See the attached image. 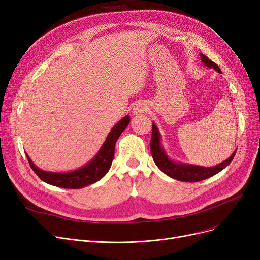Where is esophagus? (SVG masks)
<instances>
[{
	"mask_svg": "<svg viewBox=\"0 0 260 260\" xmlns=\"http://www.w3.org/2000/svg\"><path fill=\"white\" fill-rule=\"evenodd\" d=\"M146 109H147V105L144 102H139L134 106L133 113H134V115H140V114L144 113Z\"/></svg>",
	"mask_w": 260,
	"mask_h": 260,
	"instance_id": "1",
	"label": "esophagus"
}]
</instances>
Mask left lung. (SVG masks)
<instances>
[{
	"label": "left lung",
	"mask_w": 260,
	"mask_h": 260,
	"mask_svg": "<svg viewBox=\"0 0 260 260\" xmlns=\"http://www.w3.org/2000/svg\"><path fill=\"white\" fill-rule=\"evenodd\" d=\"M200 57L204 65L210 68H214V70L218 73H221L219 66H218L216 63H214L213 61H211L207 56L200 53ZM236 151L237 149H235V152L232 154L226 160L219 163L218 166H215L212 168L199 167V166L188 165V163H182V162H176L168 156L166 149L163 148L161 143V134L157 125L155 123H153V133H152V138H151V152H152L153 159L156 163V166L163 173L176 180L184 181V182H197V181L210 178V177L216 175L217 173H219L230 165L231 161L233 160L236 154Z\"/></svg>",
	"instance_id": "left-lung-1"
}]
</instances>
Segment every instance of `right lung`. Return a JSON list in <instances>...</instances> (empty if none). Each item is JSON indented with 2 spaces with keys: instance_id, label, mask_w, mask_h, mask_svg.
Returning <instances> with one entry per match:
<instances>
[{
  "instance_id": "add662e5",
  "label": "right lung",
  "mask_w": 260,
  "mask_h": 260,
  "mask_svg": "<svg viewBox=\"0 0 260 260\" xmlns=\"http://www.w3.org/2000/svg\"><path fill=\"white\" fill-rule=\"evenodd\" d=\"M129 121L131 118L128 116L122 118L109 132L104 143L95 156L85 166L75 171L66 173L43 171L34 165V162L27 154L26 157L28 159L32 171L42 181L63 188H82L99 181L111 169L115 155L116 142L122 132L128 125Z\"/></svg>"
}]
</instances>
